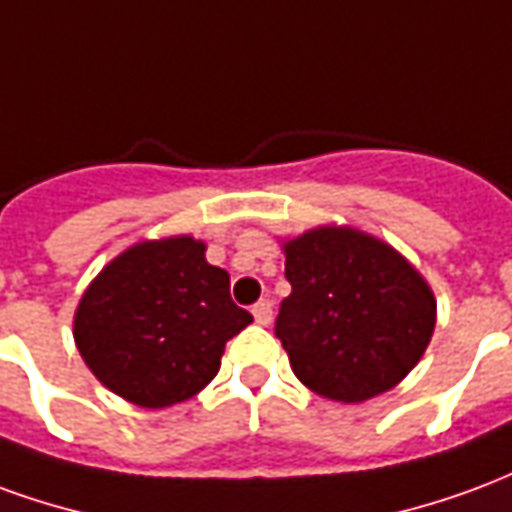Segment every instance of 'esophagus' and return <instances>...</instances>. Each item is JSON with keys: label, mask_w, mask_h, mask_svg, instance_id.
<instances>
[{"label": "esophagus", "mask_w": 512, "mask_h": 512, "mask_svg": "<svg viewBox=\"0 0 512 512\" xmlns=\"http://www.w3.org/2000/svg\"><path fill=\"white\" fill-rule=\"evenodd\" d=\"M271 312H274V307H271V301L268 299H260L252 307V315H255V321L260 323V326H268L271 323Z\"/></svg>", "instance_id": "34e87169"}]
</instances>
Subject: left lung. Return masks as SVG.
Wrapping results in <instances>:
<instances>
[{"label": "left lung", "instance_id": "1", "mask_svg": "<svg viewBox=\"0 0 512 512\" xmlns=\"http://www.w3.org/2000/svg\"><path fill=\"white\" fill-rule=\"evenodd\" d=\"M290 296L274 334L312 392L362 403L408 376L436 326L428 282L392 246L348 227L285 244Z\"/></svg>", "mask_w": 512, "mask_h": 512}]
</instances>
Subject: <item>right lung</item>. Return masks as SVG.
<instances>
[{"mask_svg":"<svg viewBox=\"0 0 512 512\" xmlns=\"http://www.w3.org/2000/svg\"><path fill=\"white\" fill-rule=\"evenodd\" d=\"M249 323L230 299V274L205 260L202 241L180 235L115 257L79 301L73 337L115 395L164 408L197 395Z\"/></svg>","mask_w":512,"mask_h":512,"instance_id":"1","label":"right lung"}]
</instances>
